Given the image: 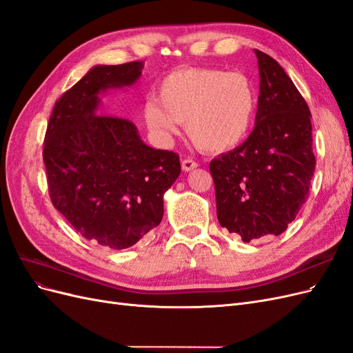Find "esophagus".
<instances>
[{"instance_id":"esophagus-1","label":"esophagus","mask_w":353,"mask_h":353,"mask_svg":"<svg viewBox=\"0 0 353 353\" xmlns=\"http://www.w3.org/2000/svg\"><path fill=\"white\" fill-rule=\"evenodd\" d=\"M181 166H183V170H184V172H190V170L196 169L199 165H197V162H194L193 159H184V160H183V163H181Z\"/></svg>"}]
</instances>
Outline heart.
I'll return each instance as SVG.
<instances>
[{"label": "heart", "instance_id": "1", "mask_svg": "<svg viewBox=\"0 0 353 353\" xmlns=\"http://www.w3.org/2000/svg\"><path fill=\"white\" fill-rule=\"evenodd\" d=\"M157 99L147 100L144 122L154 138L169 143L179 123L199 148L225 153L248 137L256 112V90L243 73L208 68L170 72L157 88Z\"/></svg>", "mask_w": 353, "mask_h": 353}]
</instances>
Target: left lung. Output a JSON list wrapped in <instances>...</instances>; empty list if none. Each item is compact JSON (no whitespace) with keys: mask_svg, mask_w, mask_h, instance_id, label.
I'll use <instances>...</instances> for the list:
<instances>
[{"mask_svg":"<svg viewBox=\"0 0 353 353\" xmlns=\"http://www.w3.org/2000/svg\"><path fill=\"white\" fill-rule=\"evenodd\" d=\"M254 54L261 83L253 131L209 166L221 227L245 243L287 230L306 201L316 163L305 99L271 56Z\"/></svg>","mask_w":353,"mask_h":353,"instance_id":"obj_1","label":"left lung"}]
</instances>
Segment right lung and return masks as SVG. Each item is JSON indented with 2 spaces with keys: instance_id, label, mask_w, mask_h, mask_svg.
I'll return each mask as SVG.
<instances>
[{
  "instance_id": "right-lung-1",
  "label": "right lung",
  "mask_w": 353,
  "mask_h": 353,
  "mask_svg": "<svg viewBox=\"0 0 353 353\" xmlns=\"http://www.w3.org/2000/svg\"><path fill=\"white\" fill-rule=\"evenodd\" d=\"M143 68L94 66L56 101L42 152L52 205L82 237L114 250L159 225L181 172L179 156L144 144L131 121L99 114L100 94L134 85Z\"/></svg>"
}]
</instances>
